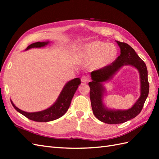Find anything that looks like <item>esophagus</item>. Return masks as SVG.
Masks as SVG:
<instances>
[{
  "label": "esophagus",
  "mask_w": 159,
  "mask_h": 159,
  "mask_svg": "<svg viewBox=\"0 0 159 159\" xmlns=\"http://www.w3.org/2000/svg\"><path fill=\"white\" fill-rule=\"evenodd\" d=\"M89 80V78L87 77V76H85V75L82 76V77H81V81L83 83H87V82H88Z\"/></svg>",
  "instance_id": "1"
}]
</instances>
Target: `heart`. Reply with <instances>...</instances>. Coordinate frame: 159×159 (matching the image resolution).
I'll return each mask as SVG.
<instances>
[{
	"instance_id": "b5f03b06",
	"label": "heart",
	"mask_w": 159,
	"mask_h": 159,
	"mask_svg": "<svg viewBox=\"0 0 159 159\" xmlns=\"http://www.w3.org/2000/svg\"><path fill=\"white\" fill-rule=\"evenodd\" d=\"M80 55L86 61H92L91 66L93 70H101L116 59L118 50L113 43L93 41L84 45Z\"/></svg>"
}]
</instances>
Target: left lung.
Segmentation results:
<instances>
[{
  "label": "left lung",
  "mask_w": 159,
  "mask_h": 159,
  "mask_svg": "<svg viewBox=\"0 0 159 159\" xmlns=\"http://www.w3.org/2000/svg\"><path fill=\"white\" fill-rule=\"evenodd\" d=\"M120 48V55L114 61L104 68L91 72L92 81L89 83L90 100L93 113L100 121L109 124L126 122L133 119L140 113L149 93V83L146 63L134 50L126 43L116 41ZM126 65H132L140 72L141 82V96L130 109L127 110H113L107 109L102 102L105 89L102 83L112 77L120 67Z\"/></svg>",
  "instance_id": "8db88e82"
}]
</instances>
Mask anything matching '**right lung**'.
<instances>
[{
	"mask_svg": "<svg viewBox=\"0 0 159 159\" xmlns=\"http://www.w3.org/2000/svg\"><path fill=\"white\" fill-rule=\"evenodd\" d=\"M49 42H38L33 43L32 44L29 45L26 48V50L32 48H41V47L45 46ZM80 84V79L79 78H76V79L71 80L70 81L66 84L61 92L60 93L58 98L51 107L46 110L38 111V112H25V111L20 110L18 107H16L11 100V102L17 111H18L19 113L31 120L40 121V122H47V121L55 120L63 116L67 112L72 98Z\"/></svg>",
	"mask_w": 159,
	"mask_h": 159,
	"instance_id": "right-lung-1",
	"label": "right lung"
}]
</instances>
